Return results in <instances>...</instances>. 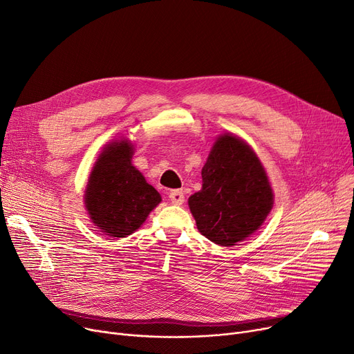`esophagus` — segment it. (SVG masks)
Instances as JSON below:
<instances>
[{"instance_id": "esophagus-1", "label": "esophagus", "mask_w": 354, "mask_h": 354, "mask_svg": "<svg viewBox=\"0 0 354 354\" xmlns=\"http://www.w3.org/2000/svg\"><path fill=\"white\" fill-rule=\"evenodd\" d=\"M169 199H171V202L174 203V205H182V203L185 202V195H183L182 191L175 189V191H172L169 194Z\"/></svg>"}]
</instances>
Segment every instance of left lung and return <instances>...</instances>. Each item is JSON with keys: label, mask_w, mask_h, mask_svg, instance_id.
Masks as SVG:
<instances>
[{"label": "left lung", "mask_w": 354, "mask_h": 354, "mask_svg": "<svg viewBox=\"0 0 354 354\" xmlns=\"http://www.w3.org/2000/svg\"><path fill=\"white\" fill-rule=\"evenodd\" d=\"M199 232L231 247L263 225L274 194L264 166L248 143L221 135L202 167V189L188 199Z\"/></svg>", "instance_id": "8db88e82"}]
</instances>
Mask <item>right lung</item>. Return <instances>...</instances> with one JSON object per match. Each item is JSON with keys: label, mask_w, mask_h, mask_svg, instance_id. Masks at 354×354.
Segmentation results:
<instances>
[{"label": "right lung", "mask_w": 354, "mask_h": 354, "mask_svg": "<svg viewBox=\"0 0 354 354\" xmlns=\"http://www.w3.org/2000/svg\"><path fill=\"white\" fill-rule=\"evenodd\" d=\"M132 156L133 145L127 140L107 145L93 166L84 191L91 222L109 236L124 238L135 232L162 201L132 165Z\"/></svg>", "instance_id": "1"}]
</instances>
